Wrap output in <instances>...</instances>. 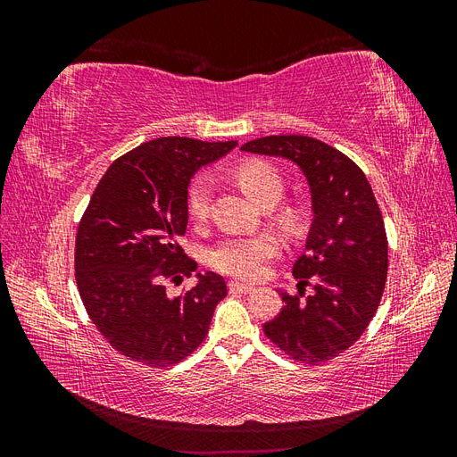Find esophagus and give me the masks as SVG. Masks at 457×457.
Segmentation results:
<instances>
[{
    "label": "esophagus",
    "instance_id": "esophagus-1",
    "mask_svg": "<svg viewBox=\"0 0 457 457\" xmlns=\"http://www.w3.org/2000/svg\"><path fill=\"white\" fill-rule=\"evenodd\" d=\"M228 289L234 294H252V292H255V287L252 284H242L238 280H230Z\"/></svg>",
    "mask_w": 457,
    "mask_h": 457
}]
</instances>
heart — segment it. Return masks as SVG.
I'll return each instance as SVG.
<instances>
[{
    "mask_svg": "<svg viewBox=\"0 0 457 457\" xmlns=\"http://www.w3.org/2000/svg\"><path fill=\"white\" fill-rule=\"evenodd\" d=\"M238 181L257 202L267 196L278 200L284 192V179L278 170L265 162H247L238 170ZM213 198V179L200 175L188 188V210L195 219H204ZM278 252V240L272 234H240L230 237L212 253L213 267L240 278H259L265 274L267 262Z\"/></svg>",
    "mask_w": 457,
    "mask_h": 457,
    "instance_id": "b5f03b06",
    "label": "heart"
}]
</instances>
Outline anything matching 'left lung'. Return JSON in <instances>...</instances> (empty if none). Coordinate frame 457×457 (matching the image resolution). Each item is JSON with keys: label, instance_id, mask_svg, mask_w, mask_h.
<instances>
[{"label": "left lung", "instance_id": "obj_1", "mask_svg": "<svg viewBox=\"0 0 457 457\" xmlns=\"http://www.w3.org/2000/svg\"><path fill=\"white\" fill-rule=\"evenodd\" d=\"M244 152L295 163L311 192L312 220L305 253L294 262L307 299L287 295L267 337L299 362L331 361L364 334L386 282V237L366 175L334 146L305 135H270Z\"/></svg>", "mask_w": 457, "mask_h": 457}]
</instances>
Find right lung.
<instances>
[{"label":"right lung","instance_id":"add662e5","mask_svg":"<svg viewBox=\"0 0 457 457\" xmlns=\"http://www.w3.org/2000/svg\"><path fill=\"white\" fill-rule=\"evenodd\" d=\"M237 145L160 137L118 158L93 192L76 237V282L95 328L131 361L154 368L183 361L227 295L225 278L212 270L179 295L165 292V280L196 270L179 245L190 179Z\"/></svg>","mask_w":457,"mask_h":457}]
</instances>
